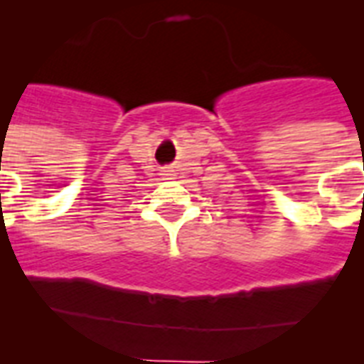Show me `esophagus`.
<instances>
[{
  "mask_svg": "<svg viewBox=\"0 0 364 364\" xmlns=\"http://www.w3.org/2000/svg\"><path fill=\"white\" fill-rule=\"evenodd\" d=\"M161 174H163V178H174V171H173V168H163Z\"/></svg>",
  "mask_w": 364,
  "mask_h": 364,
  "instance_id": "obj_1",
  "label": "esophagus"
}]
</instances>
